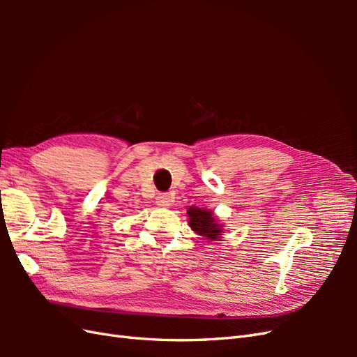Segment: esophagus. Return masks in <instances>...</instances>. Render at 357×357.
Wrapping results in <instances>:
<instances>
[{"label": "esophagus", "mask_w": 357, "mask_h": 357, "mask_svg": "<svg viewBox=\"0 0 357 357\" xmlns=\"http://www.w3.org/2000/svg\"><path fill=\"white\" fill-rule=\"evenodd\" d=\"M156 202H158V205H160V207L167 208L172 202V195H169V193H159L156 198Z\"/></svg>", "instance_id": "esophagus-1"}]
</instances>
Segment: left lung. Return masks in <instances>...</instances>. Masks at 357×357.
Wrapping results in <instances>:
<instances>
[{"mask_svg": "<svg viewBox=\"0 0 357 357\" xmlns=\"http://www.w3.org/2000/svg\"><path fill=\"white\" fill-rule=\"evenodd\" d=\"M189 226L192 231L210 241H219L222 238L223 225H220L213 215V211L198 207H189L188 210Z\"/></svg>", "mask_w": 357, "mask_h": 357, "instance_id": "obj_1", "label": "left lung"}]
</instances>
